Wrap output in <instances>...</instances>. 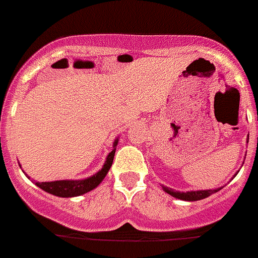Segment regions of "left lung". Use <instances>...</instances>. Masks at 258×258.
Wrapping results in <instances>:
<instances>
[{
  "instance_id": "left-lung-1",
  "label": "left lung",
  "mask_w": 258,
  "mask_h": 258,
  "mask_svg": "<svg viewBox=\"0 0 258 258\" xmlns=\"http://www.w3.org/2000/svg\"><path fill=\"white\" fill-rule=\"evenodd\" d=\"M248 139H249V135H248ZM235 175H236V174H235ZM235 175H234V178H235ZM162 189L166 192V194H169L170 196L175 197V199H179V200L197 201V200H203V199H207V197L210 196V195L216 194V192H218L219 189H222V187L216 188V189H201V191L180 192V191H174V189H171V188L162 185Z\"/></svg>"
}]
</instances>
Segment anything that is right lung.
<instances>
[{"mask_svg": "<svg viewBox=\"0 0 258 258\" xmlns=\"http://www.w3.org/2000/svg\"><path fill=\"white\" fill-rule=\"evenodd\" d=\"M116 144H118V138L114 140L113 151L107 154L102 169L92 176H88L86 179H79V180H73V179L67 180V179H64V180H53V182H35V184L45 192H48V194L54 195V196L58 197H75L87 194V192L95 189L104 180V178L109 172L114 160V154H115Z\"/></svg>", "mask_w": 258, "mask_h": 258, "instance_id": "add662e5", "label": "right lung"}]
</instances>
